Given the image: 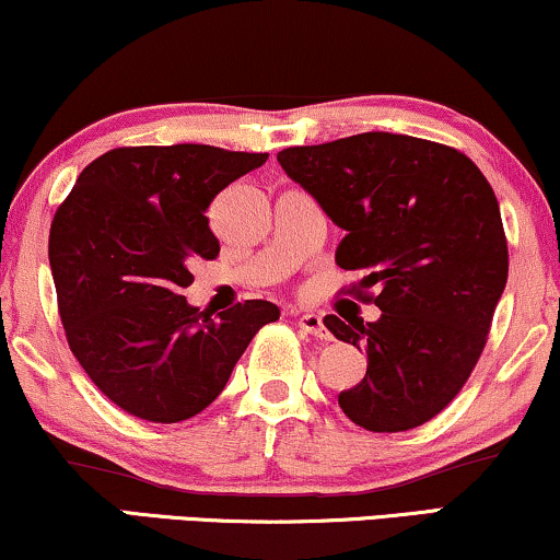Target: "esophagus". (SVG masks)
Segmentation results:
<instances>
[{
    "instance_id": "esophagus-1",
    "label": "esophagus",
    "mask_w": 560,
    "mask_h": 560,
    "mask_svg": "<svg viewBox=\"0 0 560 560\" xmlns=\"http://www.w3.org/2000/svg\"><path fill=\"white\" fill-rule=\"evenodd\" d=\"M300 328L304 330V332H310V336H315V338H325V341H328L330 338V332H328V328H325L323 325V317L320 315H315V313H304V315H300Z\"/></svg>"
}]
</instances>
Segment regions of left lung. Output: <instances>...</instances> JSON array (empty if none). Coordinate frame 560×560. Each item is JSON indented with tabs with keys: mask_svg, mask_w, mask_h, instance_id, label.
I'll return each mask as SVG.
<instances>
[{
	"mask_svg": "<svg viewBox=\"0 0 560 560\" xmlns=\"http://www.w3.org/2000/svg\"><path fill=\"white\" fill-rule=\"evenodd\" d=\"M276 160L346 230L336 264L359 273L346 292L382 310L377 323L323 320L366 351L364 380L338 406L377 434L431 421L476 370L506 287L491 183L455 147L406 133L289 147Z\"/></svg>",
	"mask_w": 560,
	"mask_h": 560,
	"instance_id": "obj_1",
	"label": "left lung"
}]
</instances>
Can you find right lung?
<instances>
[{
    "mask_svg": "<svg viewBox=\"0 0 560 560\" xmlns=\"http://www.w3.org/2000/svg\"><path fill=\"white\" fill-rule=\"evenodd\" d=\"M268 160L209 144L118 147L92 160L61 201L48 260L69 349L110 402L178 423L217 400L237 359L279 307L245 300L211 317L180 292L214 260L207 209Z\"/></svg>",
    "mask_w": 560,
    "mask_h": 560,
    "instance_id": "add662e5",
    "label": "right lung"
}]
</instances>
